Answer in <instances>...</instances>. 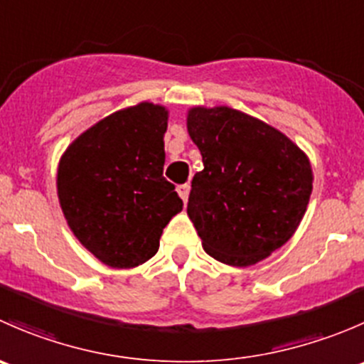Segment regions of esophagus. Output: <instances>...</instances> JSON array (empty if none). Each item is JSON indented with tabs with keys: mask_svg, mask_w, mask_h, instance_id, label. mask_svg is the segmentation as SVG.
Returning a JSON list of instances; mask_svg holds the SVG:
<instances>
[{
	"mask_svg": "<svg viewBox=\"0 0 364 364\" xmlns=\"http://www.w3.org/2000/svg\"><path fill=\"white\" fill-rule=\"evenodd\" d=\"M178 193H179V197L183 199V203H186V200H188V196H190V185H179Z\"/></svg>",
	"mask_w": 364,
	"mask_h": 364,
	"instance_id": "obj_1",
	"label": "esophagus"
}]
</instances>
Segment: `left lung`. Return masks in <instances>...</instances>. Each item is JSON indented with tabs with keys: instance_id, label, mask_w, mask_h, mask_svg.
<instances>
[{
	"instance_id": "8db88e82",
	"label": "left lung",
	"mask_w": 364,
	"mask_h": 364,
	"mask_svg": "<svg viewBox=\"0 0 364 364\" xmlns=\"http://www.w3.org/2000/svg\"><path fill=\"white\" fill-rule=\"evenodd\" d=\"M186 127L204 164L186 213L205 253L247 267L284 247L311 196L308 156L280 130L225 105L190 109Z\"/></svg>"
}]
</instances>
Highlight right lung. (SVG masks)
Returning a JSON list of instances; mask_svg holds the SVG:
<instances>
[{
  "label": "right lung",
  "instance_id": "right-lung-1",
  "mask_svg": "<svg viewBox=\"0 0 364 364\" xmlns=\"http://www.w3.org/2000/svg\"><path fill=\"white\" fill-rule=\"evenodd\" d=\"M168 111L141 102L80 134L58 165V197L73 236L117 269L151 259L183 209L164 178Z\"/></svg>",
  "mask_w": 364,
  "mask_h": 364
}]
</instances>
